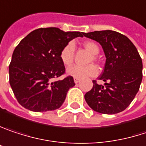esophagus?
I'll return each instance as SVG.
<instances>
[{
	"mask_svg": "<svg viewBox=\"0 0 146 146\" xmlns=\"http://www.w3.org/2000/svg\"><path fill=\"white\" fill-rule=\"evenodd\" d=\"M74 82H75L76 84H77V83H79V82H80V79H79V78H76V77H75V78H74Z\"/></svg>",
	"mask_w": 146,
	"mask_h": 146,
	"instance_id": "34e87169",
	"label": "esophagus"
}]
</instances>
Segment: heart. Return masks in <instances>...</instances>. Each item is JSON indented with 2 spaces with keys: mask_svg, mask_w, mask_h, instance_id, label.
Wrapping results in <instances>:
<instances>
[{
  "mask_svg": "<svg viewBox=\"0 0 146 146\" xmlns=\"http://www.w3.org/2000/svg\"><path fill=\"white\" fill-rule=\"evenodd\" d=\"M84 46L94 55H97L99 53V47L94 42L87 41L84 44ZM74 54H75V45L73 43L70 42L64 46L60 53V59L62 64L65 66H68L71 64L73 62ZM98 70L97 66H95L94 64H88V65L75 64L67 69V74L76 78H86L89 76H94L98 75Z\"/></svg>",
  "mask_w": 146,
  "mask_h": 146,
  "instance_id": "heart-1",
  "label": "heart"
}]
</instances>
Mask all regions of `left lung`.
I'll return each mask as SVG.
<instances>
[{"instance_id":"8db88e82","label":"left lung","mask_w":146,"mask_h":146,"mask_svg":"<svg viewBox=\"0 0 146 146\" xmlns=\"http://www.w3.org/2000/svg\"><path fill=\"white\" fill-rule=\"evenodd\" d=\"M84 36L102 47L106 63L98 85L85 94L89 107L100 113L114 114L123 111L134 100L142 82V60L134 44L124 35L112 30L95 31Z\"/></svg>"}]
</instances>
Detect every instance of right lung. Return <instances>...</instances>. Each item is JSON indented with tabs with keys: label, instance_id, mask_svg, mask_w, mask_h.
<instances>
[{
	"label": "right lung",
	"instance_id": "right-lung-1",
	"mask_svg": "<svg viewBox=\"0 0 146 146\" xmlns=\"http://www.w3.org/2000/svg\"><path fill=\"white\" fill-rule=\"evenodd\" d=\"M82 32H64L57 27L38 28L21 40L9 65L10 85L17 102L33 112L55 110L64 103L72 76L54 81L65 71L60 53Z\"/></svg>",
	"mask_w": 146,
	"mask_h": 146
}]
</instances>
